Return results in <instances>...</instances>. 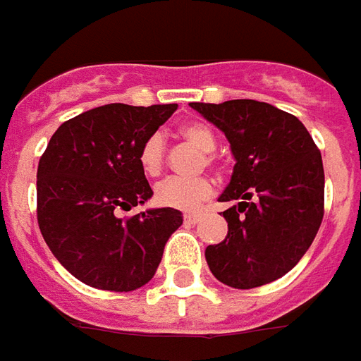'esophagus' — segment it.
<instances>
[{
  "label": "esophagus",
  "mask_w": 361,
  "mask_h": 361,
  "mask_svg": "<svg viewBox=\"0 0 361 361\" xmlns=\"http://www.w3.org/2000/svg\"><path fill=\"white\" fill-rule=\"evenodd\" d=\"M202 219V214H185V224H198Z\"/></svg>",
  "instance_id": "34e87169"
}]
</instances>
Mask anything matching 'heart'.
<instances>
[{"label":"heart","mask_w":361,"mask_h":361,"mask_svg":"<svg viewBox=\"0 0 361 361\" xmlns=\"http://www.w3.org/2000/svg\"><path fill=\"white\" fill-rule=\"evenodd\" d=\"M178 135L196 149L202 152L200 169L216 167L217 155L214 152L216 147V134L214 130L200 120L185 122L178 128ZM137 163L147 176H157L165 167V140L159 132L149 134L145 137L140 152H137ZM214 185L208 176H196V178H178L171 176L155 186L153 198L163 208L183 209V212H192L200 208L202 204L212 198Z\"/></svg>","instance_id":"b5f03b06"}]
</instances>
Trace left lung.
I'll return each instance as SVG.
<instances>
[{
  "label": "left lung",
  "instance_id": "1",
  "mask_svg": "<svg viewBox=\"0 0 361 361\" xmlns=\"http://www.w3.org/2000/svg\"><path fill=\"white\" fill-rule=\"evenodd\" d=\"M231 144L235 169L221 202L227 237L206 260L219 282L250 290L282 278L315 239L324 216V171L313 137L293 114L237 99L190 103Z\"/></svg>",
  "mask_w": 361,
  "mask_h": 361
}]
</instances>
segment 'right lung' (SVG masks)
Wrapping results in <instances>:
<instances>
[{"label": "right lung", "mask_w": 361, "mask_h": 361, "mask_svg": "<svg viewBox=\"0 0 361 361\" xmlns=\"http://www.w3.org/2000/svg\"><path fill=\"white\" fill-rule=\"evenodd\" d=\"M175 111L176 104L97 106L66 120L38 161L40 233L58 262L91 288L145 286L167 239L183 224L173 208L118 216L152 198L137 152Z\"/></svg>", "instance_id": "right-lung-1"}]
</instances>
